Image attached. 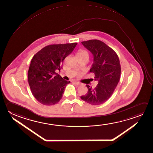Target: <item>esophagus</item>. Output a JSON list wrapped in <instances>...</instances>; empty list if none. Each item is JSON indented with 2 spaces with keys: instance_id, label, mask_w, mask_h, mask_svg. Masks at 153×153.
I'll return each mask as SVG.
<instances>
[{
  "instance_id": "34e87169",
  "label": "esophagus",
  "mask_w": 153,
  "mask_h": 153,
  "mask_svg": "<svg viewBox=\"0 0 153 153\" xmlns=\"http://www.w3.org/2000/svg\"><path fill=\"white\" fill-rule=\"evenodd\" d=\"M74 83H75V84H76V85H78V86L80 85L81 84V83L80 82H78V81H74Z\"/></svg>"
}]
</instances>
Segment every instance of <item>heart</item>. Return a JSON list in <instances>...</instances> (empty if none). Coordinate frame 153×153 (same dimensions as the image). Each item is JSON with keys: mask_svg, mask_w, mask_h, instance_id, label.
I'll return each instance as SVG.
<instances>
[{"mask_svg": "<svg viewBox=\"0 0 153 153\" xmlns=\"http://www.w3.org/2000/svg\"><path fill=\"white\" fill-rule=\"evenodd\" d=\"M87 54L86 51H80L78 53V55H82V54Z\"/></svg>", "mask_w": 153, "mask_h": 153, "instance_id": "b5f03b06", "label": "heart"}]
</instances>
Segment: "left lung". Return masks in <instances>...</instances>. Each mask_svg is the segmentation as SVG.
I'll list each match as a JSON object with an SVG mask.
<instances>
[{"mask_svg": "<svg viewBox=\"0 0 153 153\" xmlns=\"http://www.w3.org/2000/svg\"><path fill=\"white\" fill-rule=\"evenodd\" d=\"M81 44L93 55V63L89 72L94 74L98 84L94 88L86 85L88 92L81 99L93 105L102 104L111 97L119 81V59L113 50L100 40H90Z\"/></svg>", "mask_w": 153, "mask_h": 153, "instance_id": "obj_1", "label": "left lung"}]
</instances>
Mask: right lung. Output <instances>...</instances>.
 <instances>
[{
    "label": "right lung",
    "instance_id": "add662e5",
    "mask_svg": "<svg viewBox=\"0 0 153 153\" xmlns=\"http://www.w3.org/2000/svg\"><path fill=\"white\" fill-rule=\"evenodd\" d=\"M77 43L48 45L34 56L28 71L31 92L37 101L51 106L60 101L71 82L58 74L64 59L72 53Z\"/></svg>",
    "mask_w": 153,
    "mask_h": 153
}]
</instances>
